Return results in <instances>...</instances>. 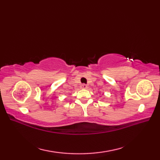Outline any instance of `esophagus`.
<instances>
[{
    "instance_id": "34e87169",
    "label": "esophagus",
    "mask_w": 160,
    "mask_h": 160,
    "mask_svg": "<svg viewBox=\"0 0 160 160\" xmlns=\"http://www.w3.org/2000/svg\"><path fill=\"white\" fill-rule=\"evenodd\" d=\"M81 88H82V89H87V85L85 84H82V85H81Z\"/></svg>"
}]
</instances>
